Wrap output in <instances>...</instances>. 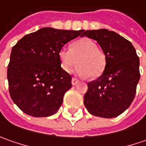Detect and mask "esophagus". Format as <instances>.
Returning <instances> with one entry per match:
<instances>
[{
	"label": "esophagus",
	"instance_id": "esophagus-1",
	"mask_svg": "<svg viewBox=\"0 0 146 146\" xmlns=\"http://www.w3.org/2000/svg\"><path fill=\"white\" fill-rule=\"evenodd\" d=\"M77 82H78V79L76 78V77H73V79H72V84H73V86H76L77 84Z\"/></svg>",
	"mask_w": 146,
	"mask_h": 146
}]
</instances>
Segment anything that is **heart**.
Returning a JSON list of instances; mask_svg holds the SVG:
<instances>
[{
    "label": "heart",
    "instance_id": "1",
    "mask_svg": "<svg viewBox=\"0 0 146 146\" xmlns=\"http://www.w3.org/2000/svg\"><path fill=\"white\" fill-rule=\"evenodd\" d=\"M61 68L71 73L77 64L76 73L81 77H98L104 71L106 58L102 50L89 38H81L73 43L72 48L63 46L59 51Z\"/></svg>",
    "mask_w": 146,
    "mask_h": 146
}]
</instances>
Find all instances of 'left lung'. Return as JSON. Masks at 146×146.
Returning <instances> with one entry per match:
<instances>
[{
    "mask_svg": "<svg viewBox=\"0 0 146 146\" xmlns=\"http://www.w3.org/2000/svg\"><path fill=\"white\" fill-rule=\"evenodd\" d=\"M84 36L95 40L106 58L102 75L88 83L85 106L97 117H117L135 98L140 79L139 57L131 42L113 31L105 29L86 30Z\"/></svg>",
    "mask_w": 146,
    "mask_h": 146,
    "instance_id": "obj_1",
    "label": "left lung"
}]
</instances>
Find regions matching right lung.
<instances>
[{"instance_id": "obj_1", "label": "right lung", "mask_w": 146, "mask_h": 146, "mask_svg": "<svg viewBox=\"0 0 146 146\" xmlns=\"http://www.w3.org/2000/svg\"><path fill=\"white\" fill-rule=\"evenodd\" d=\"M84 30L42 28L23 36L12 48L7 69L9 94L25 113L35 117L56 113L72 77L60 66L59 51Z\"/></svg>"}]
</instances>
